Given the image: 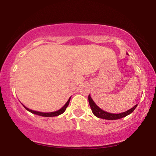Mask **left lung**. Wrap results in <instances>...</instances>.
I'll list each match as a JSON object with an SVG mask.
<instances>
[{
  "instance_id": "8db88e82",
  "label": "left lung",
  "mask_w": 156,
  "mask_h": 156,
  "mask_svg": "<svg viewBox=\"0 0 156 156\" xmlns=\"http://www.w3.org/2000/svg\"><path fill=\"white\" fill-rule=\"evenodd\" d=\"M88 99H89V105H90L91 109H92V113L94 114V115L96 116V117L98 118H101V119H121V118L126 117V116H128V114H131V113L135 110V108H136L138 105L136 104V105H134L133 108L129 109V110L127 111V112H125L120 113V114H111V113L104 112V111L102 110L101 108H100L99 107L94 103V102L93 101V100L91 98L90 95H89Z\"/></svg>"
}]
</instances>
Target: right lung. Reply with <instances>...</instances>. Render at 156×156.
<instances>
[{
	"instance_id": "1",
	"label": "right lung",
	"mask_w": 156,
	"mask_h": 156,
	"mask_svg": "<svg viewBox=\"0 0 156 156\" xmlns=\"http://www.w3.org/2000/svg\"><path fill=\"white\" fill-rule=\"evenodd\" d=\"M70 98H69V99L68 100V101L66 103V104L64 105L63 107H62V108L59 109V110L56 111V112H49V113H44V112H36V111H33V110H31V109L26 108V107H25V108L26 109L27 111H28V112L33 113V114H37V115H39V116H42V117H56V116H58L60 115V114H63V113L65 112L66 108H67V107L68 106V105H69V101H70Z\"/></svg>"
}]
</instances>
